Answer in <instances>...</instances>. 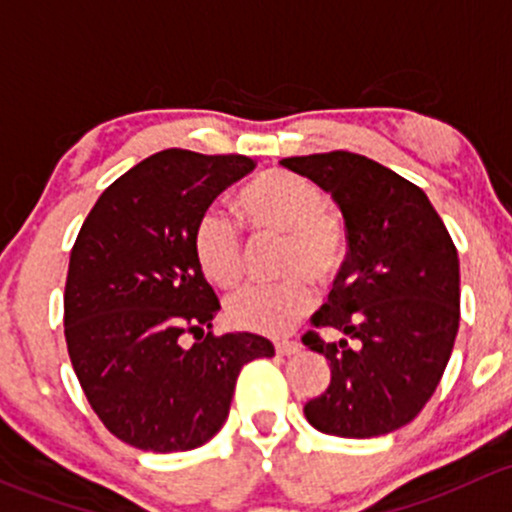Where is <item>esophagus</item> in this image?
<instances>
[{"label":"esophagus","mask_w":512,"mask_h":512,"mask_svg":"<svg viewBox=\"0 0 512 512\" xmlns=\"http://www.w3.org/2000/svg\"><path fill=\"white\" fill-rule=\"evenodd\" d=\"M300 350L298 340H276V352L278 355H293V352Z\"/></svg>","instance_id":"esophagus-1"}]
</instances>
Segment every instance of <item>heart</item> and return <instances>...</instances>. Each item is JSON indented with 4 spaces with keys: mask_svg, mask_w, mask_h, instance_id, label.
Instances as JSON below:
<instances>
[{
    "mask_svg": "<svg viewBox=\"0 0 512 512\" xmlns=\"http://www.w3.org/2000/svg\"><path fill=\"white\" fill-rule=\"evenodd\" d=\"M239 209L261 236H288L281 286H249L226 303V318L241 330L286 335L315 308L308 278L333 283L347 261L345 221L325 207L323 189L291 170H266L244 184ZM192 251L204 278L231 291L246 273V244L239 221L224 209H207L197 219Z\"/></svg>",
    "mask_w": 512,
    "mask_h": 512,
    "instance_id": "b5f03b06",
    "label": "heart"
}]
</instances>
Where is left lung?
<instances>
[{"label": "left lung", "mask_w": 512, "mask_h": 512, "mask_svg": "<svg viewBox=\"0 0 512 512\" xmlns=\"http://www.w3.org/2000/svg\"><path fill=\"white\" fill-rule=\"evenodd\" d=\"M340 204L347 261L310 325L335 327L361 345H303L330 360V384L303 407L323 434L372 439L402 429L444 377L461 320L458 254L429 197L409 179L347 150L286 157Z\"/></svg>", "instance_id": "8db88e82"}]
</instances>
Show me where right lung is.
I'll return each mask as SVG.
<instances>
[{"label":"right lung","mask_w":512,"mask_h":512,"mask_svg":"<svg viewBox=\"0 0 512 512\" xmlns=\"http://www.w3.org/2000/svg\"><path fill=\"white\" fill-rule=\"evenodd\" d=\"M256 160L155 152L91 209L68 261L63 333L83 394L105 429L142 451L202 446L229 416L246 362L266 337H217L219 298L192 251L197 219ZM182 334H194L192 348Z\"/></svg>","instance_id":"add662e5"}]
</instances>
